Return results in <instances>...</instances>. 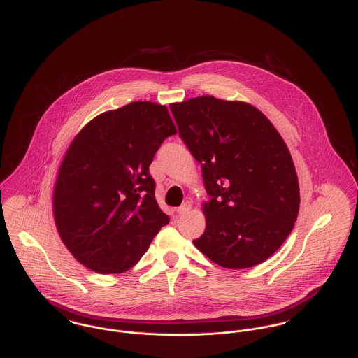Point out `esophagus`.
<instances>
[{
  "label": "esophagus",
  "mask_w": 358,
  "mask_h": 358,
  "mask_svg": "<svg viewBox=\"0 0 358 358\" xmlns=\"http://www.w3.org/2000/svg\"><path fill=\"white\" fill-rule=\"evenodd\" d=\"M190 208H192V204H190L189 201H185L183 204L180 205V206L176 209V212H178L179 215H183V213H186Z\"/></svg>",
  "instance_id": "obj_1"
}]
</instances>
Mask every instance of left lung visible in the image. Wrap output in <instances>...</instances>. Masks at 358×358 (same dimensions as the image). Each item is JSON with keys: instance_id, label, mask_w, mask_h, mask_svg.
I'll use <instances>...</instances> for the list:
<instances>
[{"instance_id": "obj_1", "label": "left lung", "mask_w": 358, "mask_h": 358, "mask_svg": "<svg viewBox=\"0 0 358 358\" xmlns=\"http://www.w3.org/2000/svg\"><path fill=\"white\" fill-rule=\"evenodd\" d=\"M169 108L210 196L204 234L193 244L226 268L264 262L292 231L301 203L282 138L248 103L201 96Z\"/></svg>"}]
</instances>
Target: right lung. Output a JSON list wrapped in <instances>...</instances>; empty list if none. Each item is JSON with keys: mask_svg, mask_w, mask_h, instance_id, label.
I'll list each match as a JSON object with an SVG mask.
<instances>
[{"mask_svg": "<svg viewBox=\"0 0 358 358\" xmlns=\"http://www.w3.org/2000/svg\"><path fill=\"white\" fill-rule=\"evenodd\" d=\"M175 134L165 106L134 102L98 115L73 141L57 175L53 215L80 263L103 274L127 271L169 223L149 166Z\"/></svg>", "mask_w": 358, "mask_h": 358, "instance_id": "obj_1", "label": "right lung"}]
</instances>
